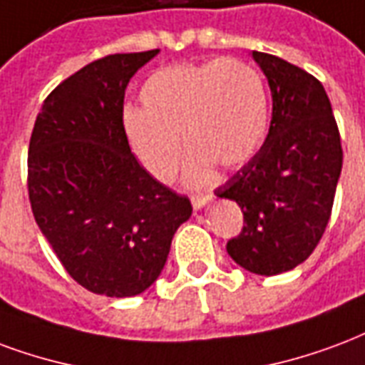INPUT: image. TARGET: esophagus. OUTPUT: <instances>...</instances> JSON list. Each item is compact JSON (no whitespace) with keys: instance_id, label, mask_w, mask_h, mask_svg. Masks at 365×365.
<instances>
[{"instance_id":"1","label":"esophagus","mask_w":365,"mask_h":365,"mask_svg":"<svg viewBox=\"0 0 365 365\" xmlns=\"http://www.w3.org/2000/svg\"><path fill=\"white\" fill-rule=\"evenodd\" d=\"M210 197H212V195H193V197H191V205H193V209H195V210L203 209L205 205L210 201Z\"/></svg>"}]
</instances>
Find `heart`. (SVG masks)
<instances>
[{
	"label": "heart",
	"instance_id": "heart-1",
	"mask_svg": "<svg viewBox=\"0 0 365 365\" xmlns=\"http://www.w3.org/2000/svg\"><path fill=\"white\" fill-rule=\"evenodd\" d=\"M143 110L123 112L128 141L143 166L170 182L190 147L185 182L203 185L215 164L237 168L265 141L269 96L261 73L247 61L210 59L155 71L141 88Z\"/></svg>",
	"mask_w": 365,
	"mask_h": 365
}]
</instances>
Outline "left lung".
I'll return each mask as SVG.
<instances>
[{"label": "left lung", "mask_w": 365, "mask_h": 365, "mask_svg": "<svg viewBox=\"0 0 365 365\" xmlns=\"http://www.w3.org/2000/svg\"><path fill=\"white\" fill-rule=\"evenodd\" d=\"M272 96L263 147L215 190L244 212L226 251L255 274L304 263L325 232L342 170L341 135L325 88L313 75L271 53L253 52Z\"/></svg>", "instance_id": "1"}]
</instances>
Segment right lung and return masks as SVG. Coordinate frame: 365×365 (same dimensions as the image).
I'll list each match as a JSON object with an SVG mask.
<instances>
[{"label": "right lung", "mask_w": 365, "mask_h": 365, "mask_svg": "<svg viewBox=\"0 0 365 365\" xmlns=\"http://www.w3.org/2000/svg\"><path fill=\"white\" fill-rule=\"evenodd\" d=\"M156 53H114L73 73L44 100L29 145L34 220L71 279L110 298L158 279L193 210L137 162L123 129L129 79Z\"/></svg>", "instance_id": "1"}]
</instances>
